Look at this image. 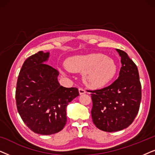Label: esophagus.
Here are the masks:
<instances>
[{
	"mask_svg": "<svg viewBox=\"0 0 155 155\" xmlns=\"http://www.w3.org/2000/svg\"><path fill=\"white\" fill-rule=\"evenodd\" d=\"M79 93H80V94H84V93H86V91H85V90H84L83 88L80 87L79 88Z\"/></svg>",
	"mask_w": 155,
	"mask_h": 155,
	"instance_id": "esophagus-1",
	"label": "esophagus"
}]
</instances>
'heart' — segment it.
Returning <instances> with one entry per match:
<instances>
[{
  "mask_svg": "<svg viewBox=\"0 0 155 155\" xmlns=\"http://www.w3.org/2000/svg\"><path fill=\"white\" fill-rule=\"evenodd\" d=\"M65 66L70 72H83V80L88 86L99 88L111 80L116 72L115 63L101 54H84L70 57Z\"/></svg>",
  "mask_w": 155,
  "mask_h": 155,
  "instance_id": "obj_1",
  "label": "heart"
}]
</instances>
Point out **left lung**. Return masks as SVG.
Here are the masks:
<instances>
[{"label":"left lung","instance_id":"8db88e82","mask_svg":"<svg viewBox=\"0 0 155 155\" xmlns=\"http://www.w3.org/2000/svg\"><path fill=\"white\" fill-rule=\"evenodd\" d=\"M116 51L121 57L118 79L106 87L90 90L93 123L106 132L121 130L130 126L138 113L142 97L136 65L124 51Z\"/></svg>","mask_w":155,"mask_h":155}]
</instances>
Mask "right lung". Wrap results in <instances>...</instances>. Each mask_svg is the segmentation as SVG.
<instances>
[{
	"instance_id": "add662e5",
	"label": "right lung",
	"mask_w": 155,
	"mask_h": 155,
	"mask_svg": "<svg viewBox=\"0 0 155 155\" xmlns=\"http://www.w3.org/2000/svg\"><path fill=\"white\" fill-rule=\"evenodd\" d=\"M49 53L39 51L23 63L15 91L18 113L34 133L52 135L64 128L66 107L79 96L78 88H67L58 81V71L46 64Z\"/></svg>"
}]
</instances>
